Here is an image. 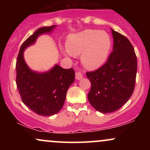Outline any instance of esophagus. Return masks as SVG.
<instances>
[{
	"mask_svg": "<svg viewBox=\"0 0 150 150\" xmlns=\"http://www.w3.org/2000/svg\"><path fill=\"white\" fill-rule=\"evenodd\" d=\"M82 77H83V75H82V74L80 72H76V73H75V78L77 80H80Z\"/></svg>",
	"mask_w": 150,
	"mask_h": 150,
	"instance_id": "1",
	"label": "esophagus"
}]
</instances>
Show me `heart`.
Segmentation results:
<instances>
[{"mask_svg": "<svg viewBox=\"0 0 150 150\" xmlns=\"http://www.w3.org/2000/svg\"><path fill=\"white\" fill-rule=\"evenodd\" d=\"M111 47V38L106 32L85 30L70 34L63 52L68 56L81 54L82 65L87 69L93 70L106 63Z\"/></svg>", "mask_w": 150, "mask_h": 150, "instance_id": "b5f03b06", "label": "heart"}]
</instances>
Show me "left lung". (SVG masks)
I'll return each mask as SVG.
<instances>
[{
	"label": "left lung",
	"mask_w": 150,
	"mask_h": 150,
	"mask_svg": "<svg viewBox=\"0 0 150 150\" xmlns=\"http://www.w3.org/2000/svg\"><path fill=\"white\" fill-rule=\"evenodd\" d=\"M113 51L99 69L86 73L91 82L87 97L103 113L116 111L131 97L135 88L137 63L134 48L125 36L112 29Z\"/></svg>",
	"instance_id": "left-lung-1"
}]
</instances>
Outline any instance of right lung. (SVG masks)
<instances>
[{"mask_svg": "<svg viewBox=\"0 0 150 150\" xmlns=\"http://www.w3.org/2000/svg\"><path fill=\"white\" fill-rule=\"evenodd\" d=\"M56 27H43L36 30L22 44L16 62V85L22 102L43 116L59 112L64 104L67 91L75 81V71L73 68L64 69L56 64L49 71L37 73L25 63L24 51L33 45L39 36L51 33Z\"/></svg>", "mask_w": 150, "mask_h": 150, "instance_id": "add662e5", "label": "right lung"}]
</instances>
